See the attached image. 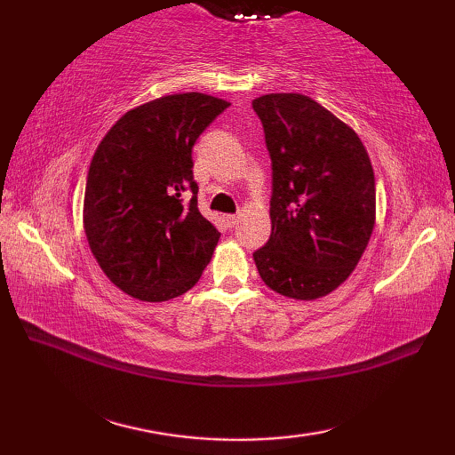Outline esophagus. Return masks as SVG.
<instances>
[{"label": "esophagus", "mask_w": 455, "mask_h": 455, "mask_svg": "<svg viewBox=\"0 0 455 455\" xmlns=\"http://www.w3.org/2000/svg\"><path fill=\"white\" fill-rule=\"evenodd\" d=\"M238 219H240V215H225V217H222V220H225V225H227L228 228H235Z\"/></svg>", "instance_id": "obj_1"}]
</instances>
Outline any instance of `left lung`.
<instances>
[{"mask_svg": "<svg viewBox=\"0 0 455 455\" xmlns=\"http://www.w3.org/2000/svg\"><path fill=\"white\" fill-rule=\"evenodd\" d=\"M272 158V235L254 252L275 293L315 301L355 269L375 227V178L367 150L321 103L301 93L252 101Z\"/></svg>", "mask_w": 455, "mask_h": 455, "instance_id": "obj_1", "label": "left lung"}]
</instances>
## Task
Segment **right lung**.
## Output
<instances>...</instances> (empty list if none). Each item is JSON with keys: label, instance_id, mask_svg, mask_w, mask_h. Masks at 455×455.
<instances>
[{"label": "right lung", "instance_id": "obj_1", "mask_svg": "<svg viewBox=\"0 0 455 455\" xmlns=\"http://www.w3.org/2000/svg\"><path fill=\"white\" fill-rule=\"evenodd\" d=\"M228 105L197 92L164 95L124 113L93 154L85 236L103 274L139 301L183 295L211 262L220 233L199 212L191 148Z\"/></svg>", "mask_w": 455, "mask_h": 455}]
</instances>
